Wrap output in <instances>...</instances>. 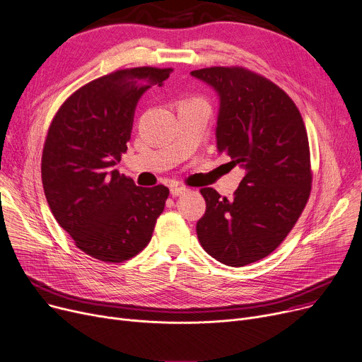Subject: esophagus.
Returning <instances> with one entry per match:
<instances>
[{
	"instance_id": "1",
	"label": "esophagus",
	"mask_w": 362,
	"mask_h": 362,
	"mask_svg": "<svg viewBox=\"0 0 362 362\" xmlns=\"http://www.w3.org/2000/svg\"><path fill=\"white\" fill-rule=\"evenodd\" d=\"M185 191H188L187 187H173L171 188V194H173V197H178V196H182Z\"/></svg>"
}]
</instances>
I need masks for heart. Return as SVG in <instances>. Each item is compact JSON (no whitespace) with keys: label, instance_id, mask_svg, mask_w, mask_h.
I'll return each mask as SVG.
<instances>
[{"label":"heart","instance_id":"b5f03b06","mask_svg":"<svg viewBox=\"0 0 362 362\" xmlns=\"http://www.w3.org/2000/svg\"><path fill=\"white\" fill-rule=\"evenodd\" d=\"M191 100H197V102H202V103H206L203 99H200V98H191Z\"/></svg>","mask_w":362,"mask_h":362}]
</instances>
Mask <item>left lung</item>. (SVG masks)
<instances>
[{
    "label": "left lung",
    "mask_w": 362,
    "mask_h": 362,
    "mask_svg": "<svg viewBox=\"0 0 362 362\" xmlns=\"http://www.w3.org/2000/svg\"><path fill=\"white\" fill-rule=\"evenodd\" d=\"M191 74L219 93L218 151L245 169L232 199L200 189L206 211L197 237L211 257L241 267L278 248L305 209L313 181L307 130L288 93L256 71L232 66Z\"/></svg>",
    "instance_id": "left-lung-1"
}]
</instances>
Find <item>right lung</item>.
I'll use <instances>...</instances> for the list:
<instances>
[{
  "label": "right lung",
  "instance_id": "1",
  "mask_svg": "<svg viewBox=\"0 0 362 362\" xmlns=\"http://www.w3.org/2000/svg\"><path fill=\"white\" fill-rule=\"evenodd\" d=\"M173 69H122L84 84L55 112L42 151L54 218L88 256L130 260L151 243L169 188L137 187L112 166L127 152L137 100Z\"/></svg>",
  "mask_w": 362,
  "mask_h": 362
}]
</instances>
